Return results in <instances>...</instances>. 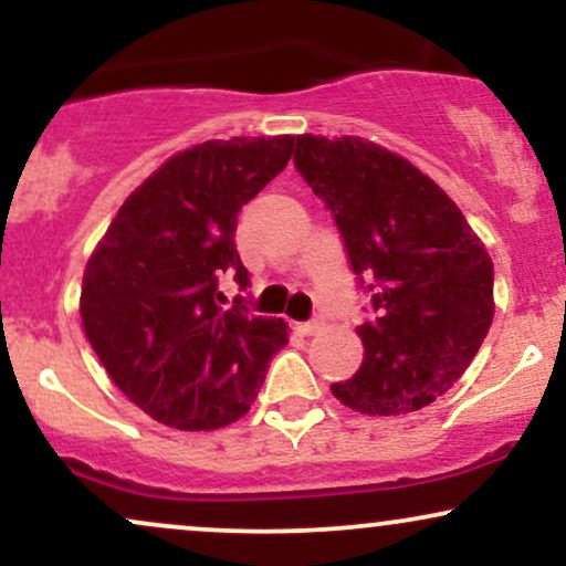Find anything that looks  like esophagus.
Segmentation results:
<instances>
[{
  "label": "esophagus",
  "instance_id": "obj_1",
  "mask_svg": "<svg viewBox=\"0 0 566 566\" xmlns=\"http://www.w3.org/2000/svg\"><path fill=\"white\" fill-rule=\"evenodd\" d=\"M319 319H311V322H301V324H297V333H301V335H314L316 333V329H319Z\"/></svg>",
  "mask_w": 566,
  "mask_h": 566
}]
</instances>
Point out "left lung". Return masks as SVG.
<instances>
[{
    "label": "left lung",
    "mask_w": 566,
    "mask_h": 566,
    "mask_svg": "<svg viewBox=\"0 0 566 566\" xmlns=\"http://www.w3.org/2000/svg\"><path fill=\"white\" fill-rule=\"evenodd\" d=\"M295 167L333 212L373 316L365 361L333 382L361 415H407L465 373L495 316V271L460 207L405 157L343 135H297Z\"/></svg>",
    "instance_id": "left-lung-1"
}]
</instances>
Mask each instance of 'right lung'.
Here are the masks:
<instances>
[{
  "label": "right lung",
  "instance_id": "right-lung-1",
  "mask_svg": "<svg viewBox=\"0 0 566 566\" xmlns=\"http://www.w3.org/2000/svg\"><path fill=\"white\" fill-rule=\"evenodd\" d=\"M295 138L207 140L175 154L129 193L90 255L80 314L108 378L180 431L239 420L261 391L287 324L223 308L218 279L247 290L239 210L287 167Z\"/></svg>",
  "mask_w": 566,
  "mask_h": 566
}]
</instances>
